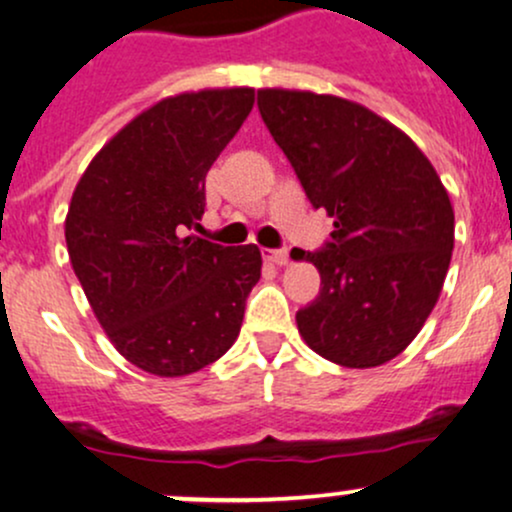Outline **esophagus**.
Wrapping results in <instances>:
<instances>
[{"label":"esophagus","instance_id":"obj_1","mask_svg":"<svg viewBox=\"0 0 512 512\" xmlns=\"http://www.w3.org/2000/svg\"><path fill=\"white\" fill-rule=\"evenodd\" d=\"M262 257H265L267 262H272V265H286L289 262V250H262Z\"/></svg>","mask_w":512,"mask_h":512}]
</instances>
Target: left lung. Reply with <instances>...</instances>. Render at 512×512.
<instances>
[{
  "label": "left lung",
  "instance_id": "1",
  "mask_svg": "<svg viewBox=\"0 0 512 512\" xmlns=\"http://www.w3.org/2000/svg\"><path fill=\"white\" fill-rule=\"evenodd\" d=\"M257 106L313 209L335 230L316 252V301L296 313L301 338L340 367L401 355L440 299L454 211L418 145L374 111L333 94L260 89Z\"/></svg>",
  "mask_w": 512,
  "mask_h": 512
}]
</instances>
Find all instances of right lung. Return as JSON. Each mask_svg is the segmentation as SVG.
<instances>
[{"label":"right lung","instance_id":"add662e5","mask_svg":"<svg viewBox=\"0 0 512 512\" xmlns=\"http://www.w3.org/2000/svg\"><path fill=\"white\" fill-rule=\"evenodd\" d=\"M252 104L250 87L157 101L94 155L72 194V269L116 350L148 374H194L226 355L260 282L255 245L184 238L204 216L206 172Z\"/></svg>","mask_w":512,"mask_h":512}]
</instances>
